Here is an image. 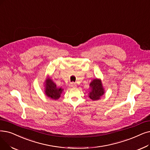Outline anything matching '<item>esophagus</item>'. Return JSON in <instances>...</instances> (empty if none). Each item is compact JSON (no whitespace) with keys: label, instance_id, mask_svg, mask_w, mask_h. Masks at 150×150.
I'll use <instances>...</instances> for the list:
<instances>
[{"label":"esophagus","instance_id":"34e87169","mask_svg":"<svg viewBox=\"0 0 150 150\" xmlns=\"http://www.w3.org/2000/svg\"><path fill=\"white\" fill-rule=\"evenodd\" d=\"M69 86H70V87H71V88H74V87H76V83H74V82H71V83H70L69 84Z\"/></svg>","mask_w":150,"mask_h":150}]
</instances>
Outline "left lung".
<instances>
[{
    "mask_svg": "<svg viewBox=\"0 0 150 150\" xmlns=\"http://www.w3.org/2000/svg\"><path fill=\"white\" fill-rule=\"evenodd\" d=\"M90 86L91 88V91L89 93V96L90 99L93 100L99 99L104 93V90L103 89L100 80L98 79H94L90 83Z\"/></svg>",
    "mask_w": 150,
    "mask_h": 150,
    "instance_id": "1",
    "label": "left lung"
}]
</instances>
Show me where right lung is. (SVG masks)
I'll return each instance as SVG.
<instances>
[{
    "label": "right lung",
    "instance_id": "obj_1",
    "mask_svg": "<svg viewBox=\"0 0 150 150\" xmlns=\"http://www.w3.org/2000/svg\"><path fill=\"white\" fill-rule=\"evenodd\" d=\"M45 93L47 96L50 98L56 100L58 99L61 96V94L62 93V89L61 88H59L56 86V84L53 81L48 78V79L45 81Z\"/></svg>",
    "mask_w": 150,
    "mask_h": 150
}]
</instances>
